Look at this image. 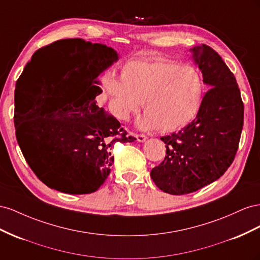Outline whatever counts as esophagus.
<instances>
[{
    "label": "esophagus",
    "mask_w": 260,
    "mask_h": 260,
    "mask_svg": "<svg viewBox=\"0 0 260 260\" xmlns=\"http://www.w3.org/2000/svg\"><path fill=\"white\" fill-rule=\"evenodd\" d=\"M135 137H136L138 143H144V142H146V139H147V137L145 135H135Z\"/></svg>",
    "instance_id": "esophagus-1"
}]
</instances>
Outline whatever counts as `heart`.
Masks as SVG:
<instances>
[{"label":"heart","mask_w":260,"mask_h":260,"mask_svg":"<svg viewBox=\"0 0 260 260\" xmlns=\"http://www.w3.org/2000/svg\"><path fill=\"white\" fill-rule=\"evenodd\" d=\"M103 88L118 120L127 121L143 103L146 115L139 127L162 132L179 129L194 120L204 95V80L196 68L166 58L126 63L121 79L108 75Z\"/></svg>","instance_id":"b5f03b06"}]
</instances>
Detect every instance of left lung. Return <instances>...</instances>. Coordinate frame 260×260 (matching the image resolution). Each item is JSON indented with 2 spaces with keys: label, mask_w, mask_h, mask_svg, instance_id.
Masks as SVG:
<instances>
[{
  "label": "left lung",
  "mask_w": 260,
  "mask_h": 260,
  "mask_svg": "<svg viewBox=\"0 0 260 260\" xmlns=\"http://www.w3.org/2000/svg\"><path fill=\"white\" fill-rule=\"evenodd\" d=\"M191 58L209 86L194 121L161 137L166 158L151 170L155 185L171 195H184L217 181L232 165L244 122V105L233 73L210 47H194Z\"/></svg>",
  "instance_id": "1"
}]
</instances>
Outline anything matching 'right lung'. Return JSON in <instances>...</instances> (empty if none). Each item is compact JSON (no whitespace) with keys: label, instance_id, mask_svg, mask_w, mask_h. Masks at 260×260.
<instances>
[{"label":"right lung","instance_id":"right-lung-1","mask_svg":"<svg viewBox=\"0 0 260 260\" xmlns=\"http://www.w3.org/2000/svg\"><path fill=\"white\" fill-rule=\"evenodd\" d=\"M117 60L106 44L63 39L36 51L26 64L17 81L27 84L31 101L14 118L16 137L48 187L66 194L95 191L114 162V144L136 140L97 103L98 76Z\"/></svg>","mask_w":260,"mask_h":260}]
</instances>
